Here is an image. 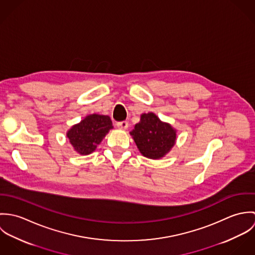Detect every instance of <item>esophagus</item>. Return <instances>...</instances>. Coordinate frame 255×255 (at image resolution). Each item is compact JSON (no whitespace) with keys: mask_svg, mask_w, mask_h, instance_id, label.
I'll return each instance as SVG.
<instances>
[{"mask_svg":"<svg viewBox=\"0 0 255 255\" xmlns=\"http://www.w3.org/2000/svg\"><path fill=\"white\" fill-rule=\"evenodd\" d=\"M117 126H118V128H119L120 129L126 130V129H128V122H121V123H118Z\"/></svg>","mask_w":255,"mask_h":255,"instance_id":"obj_1","label":"esophagus"}]
</instances>
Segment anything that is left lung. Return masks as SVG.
I'll list each match as a JSON object with an SVG mask.
<instances>
[{
    "label": "left lung",
    "instance_id": "8db88e82",
    "mask_svg": "<svg viewBox=\"0 0 255 255\" xmlns=\"http://www.w3.org/2000/svg\"><path fill=\"white\" fill-rule=\"evenodd\" d=\"M129 133L142 156L153 160L165 157L177 140V129L152 112L141 114L139 123Z\"/></svg>",
    "mask_w": 255,
    "mask_h": 255
}]
</instances>
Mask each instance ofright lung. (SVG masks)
I'll return each instance as SVG.
<instances>
[{
    "mask_svg": "<svg viewBox=\"0 0 255 255\" xmlns=\"http://www.w3.org/2000/svg\"><path fill=\"white\" fill-rule=\"evenodd\" d=\"M113 128L109 116L91 114L73 125L67 131V137L75 152L89 155L96 150Z\"/></svg>",
    "mask_w": 255,
    "mask_h": 255,
    "instance_id": "right-lung-1",
    "label": "right lung"
}]
</instances>
